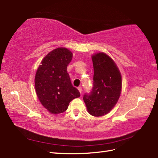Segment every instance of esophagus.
Masks as SVG:
<instances>
[{"label":"esophagus","mask_w":158,"mask_h":158,"mask_svg":"<svg viewBox=\"0 0 158 158\" xmlns=\"http://www.w3.org/2000/svg\"><path fill=\"white\" fill-rule=\"evenodd\" d=\"M78 90H79V92H80V93H81L82 92V88H81V87H78Z\"/></svg>","instance_id":"34e87169"}]
</instances>
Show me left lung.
Segmentation results:
<instances>
[{
  "label": "left lung",
  "mask_w": 158,
  "mask_h": 158,
  "mask_svg": "<svg viewBox=\"0 0 158 158\" xmlns=\"http://www.w3.org/2000/svg\"><path fill=\"white\" fill-rule=\"evenodd\" d=\"M94 83L92 92L83 96L88 113L100 117L112 110L118 101L122 91V75L113 60L105 53L92 56Z\"/></svg>",
  "instance_id": "8db88e82"
}]
</instances>
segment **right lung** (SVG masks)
I'll use <instances>...</instances> for the list:
<instances>
[{"instance_id": "obj_1", "label": "right lung", "mask_w": 158, "mask_h": 158, "mask_svg": "<svg viewBox=\"0 0 158 158\" xmlns=\"http://www.w3.org/2000/svg\"><path fill=\"white\" fill-rule=\"evenodd\" d=\"M72 58L73 53L69 49L58 48L44 57L36 70V95L42 105L52 114L66 111L70 102L80 96L67 73V66Z\"/></svg>"}]
</instances>
